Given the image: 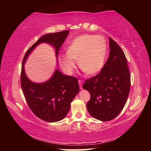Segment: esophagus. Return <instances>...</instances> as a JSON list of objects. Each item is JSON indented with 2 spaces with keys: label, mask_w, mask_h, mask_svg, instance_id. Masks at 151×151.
<instances>
[{
  "label": "esophagus",
  "mask_w": 151,
  "mask_h": 151,
  "mask_svg": "<svg viewBox=\"0 0 151 151\" xmlns=\"http://www.w3.org/2000/svg\"><path fill=\"white\" fill-rule=\"evenodd\" d=\"M78 83L79 86H80V88L83 89V81H82L81 80H79Z\"/></svg>",
  "instance_id": "obj_1"
}]
</instances>
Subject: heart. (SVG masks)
Instances as JSON below:
<instances>
[{
  "instance_id": "1",
  "label": "heart",
  "mask_w": 151,
  "mask_h": 151,
  "mask_svg": "<svg viewBox=\"0 0 151 151\" xmlns=\"http://www.w3.org/2000/svg\"><path fill=\"white\" fill-rule=\"evenodd\" d=\"M107 55L106 40L101 36L85 34L70 42L66 54L61 55L59 62L63 69L71 74L77 61L81 69L88 75H94L103 69Z\"/></svg>"
}]
</instances>
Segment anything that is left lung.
Segmentation results:
<instances>
[{
	"instance_id": "8db88e82",
	"label": "left lung",
	"mask_w": 151,
	"mask_h": 151,
	"mask_svg": "<svg viewBox=\"0 0 151 151\" xmlns=\"http://www.w3.org/2000/svg\"><path fill=\"white\" fill-rule=\"evenodd\" d=\"M109 48V58L101 73L86 80L83 86L91 94L86 104L89 114L101 121H111L119 115L131 88V76L123 51L111 38Z\"/></svg>"
}]
</instances>
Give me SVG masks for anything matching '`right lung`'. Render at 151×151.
Returning <instances> with one entry per match:
<instances>
[{"mask_svg":"<svg viewBox=\"0 0 151 151\" xmlns=\"http://www.w3.org/2000/svg\"><path fill=\"white\" fill-rule=\"evenodd\" d=\"M68 33V30H64L42 36L27 50L22 60L20 83L25 99L33 113L47 122H58L66 116L71 102L79 92L78 79L63 75L57 68L48 81L34 83L26 75L24 63L33 50L41 43H47L55 48L58 60V51Z\"/></svg>","mask_w":151,"mask_h":151,"instance_id":"obj_1","label":"right lung"}]
</instances>
